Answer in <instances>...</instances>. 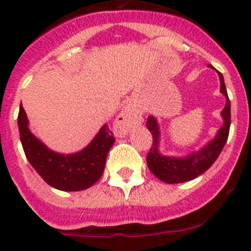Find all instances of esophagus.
<instances>
[{
	"instance_id": "34e87169",
	"label": "esophagus",
	"mask_w": 251,
	"mask_h": 251,
	"mask_svg": "<svg viewBox=\"0 0 251 251\" xmlns=\"http://www.w3.org/2000/svg\"><path fill=\"white\" fill-rule=\"evenodd\" d=\"M139 122H141V115H139L138 110H136V108H133L132 105L124 106L113 123L114 134L118 137L126 136L128 130L134 127L136 124H138Z\"/></svg>"
}]
</instances>
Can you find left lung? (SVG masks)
Instances as JSON below:
<instances>
[{
    "label": "left lung",
    "instance_id": "left-lung-1",
    "mask_svg": "<svg viewBox=\"0 0 251 251\" xmlns=\"http://www.w3.org/2000/svg\"><path fill=\"white\" fill-rule=\"evenodd\" d=\"M212 68L211 65H208ZM214 69V68H212ZM219 77H220V92L225 95L226 104L225 108L221 112V115L224 118L223 127L219 129L216 137L212 141H210L205 147L201 148L200 151L192 153L190 156L181 157H170L163 156L158 151L159 145V127L157 123V119L154 117H148L147 119V128L152 134V146L147 154V165L148 168L151 170L157 178L166 183H181L187 182L191 179L196 178L197 176H200L203 174L206 170L211 167L214 165V162L216 161L219 154L223 151L224 146H225L227 137H229L230 130V121H231V114H230V100L227 97V92H226L225 81H224V76L221 73H219Z\"/></svg>",
    "mask_w": 251,
    "mask_h": 251
}]
</instances>
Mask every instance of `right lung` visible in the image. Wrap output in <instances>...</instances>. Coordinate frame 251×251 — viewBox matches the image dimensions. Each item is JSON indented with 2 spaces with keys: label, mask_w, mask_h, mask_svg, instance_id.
I'll return each instance as SVG.
<instances>
[{
  "label": "right lung",
  "mask_w": 251,
  "mask_h": 251,
  "mask_svg": "<svg viewBox=\"0 0 251 251\" xmlns=\"http://www.w3.org/2000/svg\"><path fill=\"white\" fill-rule=\"evenodd\" d=\"M17 124L26 157L48 185L61 191H81L101 177L108 152L115 141L108 124H104L84 150L73 154L54 152L39 141L28 129L27 115L22 105Z\"/></svg>",
  "instance_id": "add662e5"
}]
</instances>
